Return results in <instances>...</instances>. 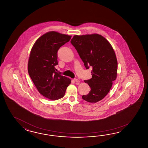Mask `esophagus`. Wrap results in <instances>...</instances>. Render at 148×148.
Returning <instances> with one entry per match:
<instances>
[{"label":"esophagus","mask_w":148,"mask_h":148,"mask_svg":"<svg viewBox=\"0 0 148 148\" xmlns=\"http://www.w3.org/2000/svg\"><path fill=\"white\" fill-rule=\"evenodd\" d=\"M74 80H75V82H77V83H79V82H80V80H78V79H75Z\"/></svg>","instance_id":"34e87169"}]
</instances>
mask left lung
Instances as JSON below:
<instances>
[{
	"label": "left lung",
	"mask_w": 148,
	"mask_h": 148,
	"mask_svg": "<svg viewBox=\"0 0 148 148\" xmlns=\"http://www.w3.org/2000/svg\"><path fill=\"white\" fill-rule=\"evenodd\" d=\"M70 42L86 69L92 68V78L84 81L90 91L82 98L89 103H97L106 96L116 78L117 61L115 52L109 42L97 34L75 35Z\"/></svg>",
	"instance_id": "obj_1"
}]
</instances>
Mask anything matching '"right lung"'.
Listing matches in <instances>:
<instances>
[{
  "label": "right lung",
  "mask_w": 148,
  "mask_h": 148,
  "mask_svg": "<svg viewBox=\"0 0 148 148\" xmlns=\"http://www.w3.org/2000/svg\"><path fill=\"white\" fill-rule=\"evenodd\" d=\"M71 36L57 32H47L35 42L28 62V72L38 92L45 97L58 100L64 96L71 80L56 71L57 53Z\"/></svg>",
  "instance_id": "obj_1"
}]
</instances>
